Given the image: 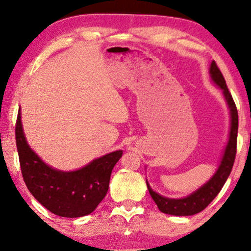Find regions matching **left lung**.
Here are the masks:
<instances>
[{
    "mask_svg": "<svg viewBox=\"0 0 251 251\" xmlns=\"http://www.w3.org/2000/svg\"><path fill=\"white\" fill-rule=\"evenodd\" d=\"M210 75L212 81L215 82L218 87H221L224 94V97L227 101L231 113V131H229L228 143L226 145L224 155L221 161L217 171L212 176L209 181H207L203 186L195 191L188 197L184 199H169L164 198L162 195L157 194L150 187L149 183L146 181L147 188H149L150 194L155 202L160 211L164 214L175 215V216H192L198 214L205 209L209 203L217 197V194L224 186L225 181L231 174L233 164H234L235 155H236V138H238V126H239V116L238 109H236L235 102L233 100L231 92L228 91L227 85H226L225 78L223 76L221 70H219L215 60L210 65Z\"/></svg>",
    "mask_w": 251,
    "mask_h": 251,
    "instance_id": "left-lung-1",
    "label": "left lung"
}]
</instances>
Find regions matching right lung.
Masks as SVG:
<instances>
[{"label":"right lung","mask_w":251,"mask_h":251,"mask_svg":"<svg viewBox=\"0 0 251 251\" xmlns=\"http://www.w3.org/2000/svg\"><path fill=\"white\" fill-rule=\"evenodd\" d=\"M16 144L24 181L30 193L52 214L68 218L87 216L97 208L108 191L113 168L122 156V151H115L80 170L65 173L52 169L29 149L20 111L16 122Z\"/></svg>","instance_id":"obj_1"}]
</instances>
